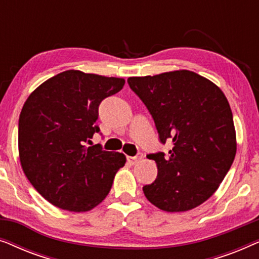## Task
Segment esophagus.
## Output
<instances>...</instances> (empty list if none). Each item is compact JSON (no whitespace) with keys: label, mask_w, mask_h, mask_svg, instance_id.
<instances>
[{"label":"esophagus","mask_w":259,"mask_h":259,"mask_svg":"<svg viewBox=\"0 0 259 259\" xmlns=\"http://www.w3.org/2000/svg\"><path fill=\"white\" fill-rule=\"evenodd\" d=\"M141 159H143V154L141 153H139V154H137L136 157H127V160H128V162L130 164H132V165H134L136 164L137 161H139V160H141Z\"/></svg>","instance_id":"34e87169"}]
</instances>
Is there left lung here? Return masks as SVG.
I'll return each instance as SVG.
<instances>
[{"instance_id":"obj_1","label":"left lung","mask_w":259,"mask_h":259,"mask_svg":"<svg viewBox=\"0 0 259 259\" xmlns=\"http://www.w3.org/2000/svg\"><path fill=\"white\" fill-rule=\"evenodd\" d=\"M154 120L167 154L155 161L157 179L143 187L145 197L166 212L192 210L206 201L231 167L237 151L229 101L206 77L182 69L127 80Z\"/></svg>"}]
</instances>
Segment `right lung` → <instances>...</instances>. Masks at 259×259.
<instances>
[{"instance_id":"obj_1","label":"right lung","mask_w":259,"mask_h":259,"mask_svg":"<svg viewBox=\"0 0 259 259\" xmlns=\"http://www.w3.org/2000/svg\"><path fill=\"white\" fill-rule=\"evenodd\" d=\"M125 80L66 70L41 83L24 102L19 120V154L34 189L60 208L86 212L107 197L126 162L119 152L86 147L99 105L122 90Z\"/></svg>"}]
</instances>
